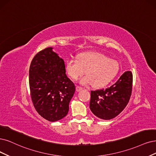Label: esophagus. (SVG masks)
Segmentation results:
<instances>
[{"instance_id":"1","label":"esophagus","mask_w":156,"mask_h":156,"mask_svg":"<svg viewBox=\"0 0 156 156\" xmlns=\"http://www.w3.org/2000/svg\"><path fill=\"white\" fill-rule=\"evenodd\" d=\"M82 89H83V88H82V87H80V86H78V85H77L76 87V91H78V92H79V91H80V90H82Z\"/></svg>"}]
</instances>
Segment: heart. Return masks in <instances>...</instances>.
<instances>
[{
    "mask_svg": "<svg viewBox=\"0 0 156 156\" xmlns=\"http://www.w3.org/2000/svg\"><path fill=\"white\" fill-rule=\"evenodd\" d=\"M67 73L73 80H78L85 74L80 83L95 88L105 87L116 76L118 63L98 52H85L78 55L76 59H69L66 63Z\"/></svg>",
    "mask_w": 156,
    "mask_h": 156,
    "instance_id": "1",
    "label": "heart"
}]
</instances>
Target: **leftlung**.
Listing matches in <instances>:
<instances>
[{
    "instance_id": "left-lung-1",
    "label": "left lung",
    "mask_w": 156,
    "mask_h": 156,
    "mask_svg": "<svg viewBox=\"0 0 156 156\" xmlns=\"http://www.w3.org/2000/svg\"><path fill=\"white\" fill-rule=\"evenodd\" d=\"M133 76L125 72L118 81L105 89L91 90L90 109L96 116L111 119L123 111L130 98Z\"/></svg>"
}]
</instances>
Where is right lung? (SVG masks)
<instances>
[{
  "instance_id": "1",
  "label": "right lung",
  "mask_w": 156,
  "mask_h": 156,
  "mask_svg": "<svg viewBox=\"0 0 156 156\" xmlns=\"http://www.w3.org/2000/svg\"><path fill=\"white\" fill-rule=\"evenodd\" d=\"M48 48L34 56L29 71L31 98L37 112L49 122L64 118L75 92L64 61Z\"/></svg>"
}]
</instances>
